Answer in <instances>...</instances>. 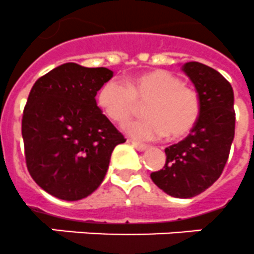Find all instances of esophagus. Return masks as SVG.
<instances>
[{
  "label": "esophagus",
  "instance_id": "esophagus-1",
  "mask_svg": "<svg viewBox=\"0 0 254 254\" xmlns=\"http://www.w3.org/2000/svg\"><path fill=\"white\" fill-rule=\"evenodd\" d=\"M127 142H129V143H130L134 148H137L138 151H145L146 148L148 147V146L145 145V143H139V142L131 141V139H127Z\"/></svg>",
  "mask_w": 254,
  "mask_h": 254
}]
</instances>
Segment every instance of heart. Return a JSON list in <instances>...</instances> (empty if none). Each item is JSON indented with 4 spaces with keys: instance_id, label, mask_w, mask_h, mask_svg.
<instances>
[{
    "instance_id": "obj_1",
    "label": "heart",
    "mask_w": 254,
    "mask_h": 254,
    "mask_svg": "<svg viewBox=\"0 0 254 254\" xmlns=\"http://www.w3.org/2000/svg\"><path fill=\"white\" fill-rule=\"evenodd\" d=\"M98 103L109 120L127 123L145 104V119L127 124L124 129L139 139H158L168 134L171 139L185 137L201 116L199 92L183 83L179 75L155 69L130 78L127 86L111 79L99 91Z\"/></svg>"
}]
</instances>
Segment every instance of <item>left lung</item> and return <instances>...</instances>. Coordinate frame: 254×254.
<instances>
[{
  "label": "left lung",
  "mask_w": 254,
  "mask_h": 254,
  "mask_svg": "<svg viewBox=\"0 0 254 254\" xmlns=\"http://www.w3.org/2000/svg\"><path fill=\"white\" fill-rule=\"evenodd\" d=\"M202 100V111L190 134L166 148V164L151 180L167 194L191 198L215 183L224 170L235 135L234 91L230 82L203 64L183 66Z\"/></svg>",
  "instance_id": "8db88e82"
}]
</instances>
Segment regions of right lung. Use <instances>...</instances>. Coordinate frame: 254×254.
<instances>
[{
  "instance_id": "right-lung-1",
  "label": "right lung",
  "mask_w": 254,
  "mask_h": 254,
  "mask_svg": "<svg viewBox=\"0 0 254 254\" xmlns=\"http://www.w3.org/2000/svg\"><path fill=\"white\" fill-rule=\"evenodd\" d=\"M112 75L107 67L67 63L31 88L22 117L27 170L57 198L91 194L106 176L113 148L127 141L95 100Z\"/></svg>"
}]
</instances>
